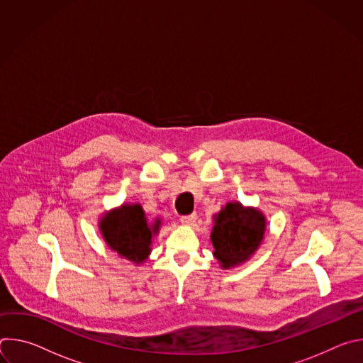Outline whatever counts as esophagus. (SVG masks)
Masks as SVG:
<instances>
[{"mask_svg": "<svg viewBox=\"0 0 363 363\" xmlns=\"http://www.w3.org/2000/svg\"><path fill=\"white\" fill-rule=\"evenodd\" d=\"M195 221H196V214H189V216H182L181 217V223L186 224V225H191Z\"/></svg>", "mask_w": 363, "mask_h": 363, "instance_id": "obj_1", "label": "esophagus"}]
</instances>
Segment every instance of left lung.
I'll list each match as a JSON object with an SVG mask.
<instances>
[{
    "label": "left lung",
    "mask_w": 363,
    "mask_h": 363,
    "mask_svg": "<svg viewBox=\"0 0 363 363\" xmlns=\"http://www.w3.org/2000/svg\"><path fill=\"white\" fill-rule=\"evenodd\" d=\"M264 230L266 218L260 211L242 208L240 202L227 203L211 233L214 255L221 267L230 269L248 260L263 241Z\"/></svg>",
    "instance_id": "obj_1"
}]
</instances>
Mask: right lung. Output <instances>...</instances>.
<instances>
[{
	"label": "right lung",
	"instance_id": "right-lung-1",
	"mask_svg": "<svg viewBox=\"0 0 363 363\" xmlns=\"http://www.w3.org/2000/svg\"><path fill=\"white\" fill-rule=\"evenodd\" d=\"M160 223V220L147 223L142 206L135 203L123 205L121 210L103 217L100 230L113 251L130 262L140 263L150 252L152 235L158 233Z\"/></svg>",
	"mask_w": 363,
	"mask_h": 363
}]
</instances>
